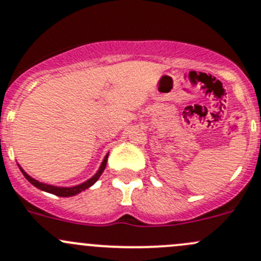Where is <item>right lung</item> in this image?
<instances>
[{
	"instance_id": "obj_1",
	"label": "right lung",
	"mask_w": 261,
	"mask_h": 261,
	"mask_svg": "<svg viewBox=\"0 0 261 261\" xmlns=\"http://www.w3.org/2000/svg\"><path fill=\"white\" fill-rule=\"evenodd\" d=\"M107 158H109V154L105 156L103 162H102L101 167H99L98 172L96 173V174L93 175V177L91 178V179H88L87 181H84V183L80 184V186H75V187H70V188H60V187H54V186H48V184H44V183H40V181L35 180L34 178H31L30 175L26 174L25 172H23L22 169H21V172H22L23 177L26 178L29 181H30L31 184H33L34 187H36V188L41 189V191L44 192H48V193H51V194H55V196H59V197H72V196H75V194H78L80 192L84 191V189L89 188L91 186H93L94 183H96L97 180H98V178L101 177L102 172L105 170V168H106V164H107Z\"/></svg>"
}]
</instances>
